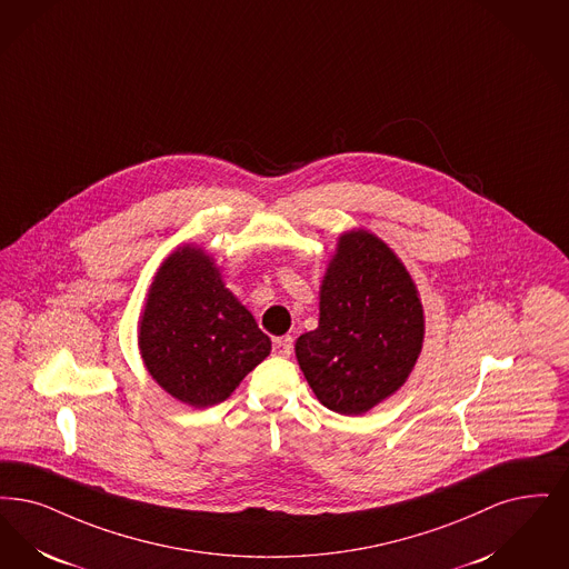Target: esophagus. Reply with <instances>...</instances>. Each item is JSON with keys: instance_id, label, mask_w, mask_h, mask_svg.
<instances>
[{"instance_id": "34e87169", "label": "esophagus", "mask_w": 569, "mask_h": 569, "mask_svg": "<svg viewBox=\"0 0 569 569\" xmlns=\"http://www.w3.org/2000/svg\"><path fill=\"white\" fill-rule=\"evenodd\" d=\"M292 349H295L292 337H277V339H273L274 356H279V358H290V356H292Z\"/></svg>"}]
</instances>
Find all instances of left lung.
<instances>
[{
    "label": "left lung",
    "mask_w": 569,
    "mask_h": 569,
    "mask_svg": "<svg viewBox=\"0 0 569 569\" xmlns=\"http://www.w3.org/2000/svg\"><path fill=\"white\" fill-rule=\"evenodd\" d=\"M423 342V309L405 264L375 234H342L319 292V326L296 358L319 402L362 415L407 381Z\"/></svg>",
    "instance_id": "left-lung-1"
}]
</instances>
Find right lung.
I'll return each instance as SVG.
<instances>
[{
  "instance_id": "1",
  "label": "right lung",
  "mask_w": 569,
  "mask_h": 569,
  "mask_svg": "<svg viewBox=\"0 0 569 569\" xmlns=\"http://www.w3.org/2000/svg\"><path fill=\"white\" fill-rule=\"evenodd\" d=\"M139 349L152 379L190 407H213L271 353V339L228 292L203 250L171 253L150 288Z\"/></svg>"
}]
</instances>
